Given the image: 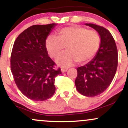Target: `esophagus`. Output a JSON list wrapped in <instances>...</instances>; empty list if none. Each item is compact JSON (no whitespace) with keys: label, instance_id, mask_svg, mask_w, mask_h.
I'll list each match as a JSON object with an SVG mask.
<instances>
[{"label":"esophagus","instance_id":"1","mask_svg":"<svg viewBox=\"0 0 128 128\" xmlns=\"http://www.w3.org/2000/svg\"><path fill=\"white\" fill-rule=\"evenodd\" d=\"M67 70H68V69H67V68H61V72H62V73L66 72H67Z\"/></svg>","mask_w":128,"mask_h":128}]
</instances>
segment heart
I'll return each mask as SVG.
<instances>
[{"label":"heart","instance_id":"b5f03b06","mask_svg":"<svg viewBox=\"0 0 128 128\" xmlns=\"http://www.w3.org/2000/svg\"><path fill=\"white\" fill-rule=\"evenodd\" d=\"M100 44L99 34L80 26H70L57 32L56 36L50 35L46 40V48L49 56L56 58L64 50L67 52L56 60L58 65L67 67L76 61L84 63L92 59Z\"/></svg>","mask_w":128,"mask_h":128}]
</instances>
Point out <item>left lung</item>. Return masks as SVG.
<instances>
[{
    "mask_svg": "<svg viewBox=\"0 0 128 128\" xmlns=\"http://www.w3.org/2000/svg\"><path fill=\"white\" fill-rule=\"evenodd\" d=\"M85 24L98 32L100 44L94 58L85 66L77 68L75 86L81 94L93 97L102 93L111 84L117 70L118 53L109 30L92 23Z\"/></svg>",
    "mask_w": 128,
    "mask_h": 128,
    "instance_id": "8db88e82",
    "label": "left lung"
}]
</instances>
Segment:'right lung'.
<instances>
[{
    "label": "right lung",
    "mask_w": 128,
    "mask_h": 128,
    "mask_svg": "<svg viewBox=\"0 0 128 128\" xmlns=\"http://www.w3.org/2000/svg\"><path fill=\"white\" fill-rule=\"evenodd\" d=\"M56 23L36 24L22 32L16 40L11 56V69L17 87L28 99L43 101L55 92V78L61 73L54 68L46 40Z\"/></svg>",
    "instance_id": "obj_1"
}]
</instances>
